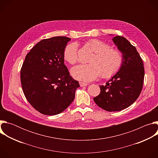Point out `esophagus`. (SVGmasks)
<instances>
[{"label":"esophagus","mask_w":158,"mask_h":158,"mask_svg":"<svg viewBox=\"0 0 158 158\" xmlns=\"http://www.w3.org/2000/svg\"><path fill=\"white\" fill-rule=\"evenodd\" d=\"M79 84H80V86H81V87H84V86H87V83L82 82H79Z\"/></svg>","instance_id":"1"}]
</instances>
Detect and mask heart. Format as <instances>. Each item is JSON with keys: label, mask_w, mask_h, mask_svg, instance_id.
I'll list each match as a JSON object with an SVG mask.
<instances>
[{"label": "heart", "mask_w": 158, "mask_h": 158, "mask_svg": "<svg viewBox=\"0 0 158 158\" xmlns=\"http://www.w3.org/2000/svg\"><path fill=\"white\" fill-rule=\"evenodd\" d=\"M94 52L88 64H79L73 67V77L84 82L92 81L100 75L103 78H109L116 74L123 64V56L119 51L110 49L109 45L98 39H91L85 42ZM65 60L71 64L77 61V44L67 45L64 51Z\"/></svg>", "instance_id": "1"}]
</instances>
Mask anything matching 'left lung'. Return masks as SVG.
I'll list each match as a JSON object with an SVG mask.
<instances>
[{
	"label": "left lung",
	"mask_w": 158,
	"mask_h": 158,
	"mask_svg": "<svg viewBox=\"0 0 158 158\" xmlns=\"http://www.w3.org/2000/svg\"><path fill=\"white\" fill-rule=\"evenodd\" d=\"M112 41L122 52V65L105 85H99L100 94L93 98L99 107L109 112L123 110L136 101L144 77L143 60L136 48L122 36L113 37Z\"/></svg>",
	"instance_id": "left-lung-1"
}]
</instances>
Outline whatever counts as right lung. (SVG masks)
I'll use <instances>...</instances> for the list:
<instances>
[{
  "mask_svg": "<svg viewBox=\"0 0 158 158\" xmlns=\"http://www.w3.org/2000/svg\"><path fill=\"white\" fill-rule=\"evenodd\" d=\"M71 38L53 37L38 42L26 56L20 70L24 94L41 114L56 115L75 98L80 87L64 64V51Z\"/></svg>",
  "mask_w": 158,
  "mask_h": 158,
  "instance_id": "add662e5",
  "label": "right lung"
}]
</instances>
